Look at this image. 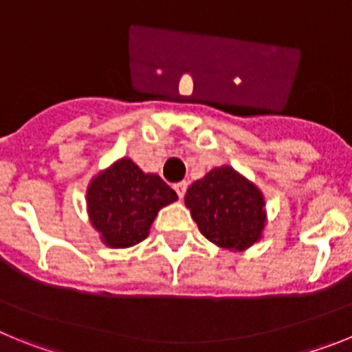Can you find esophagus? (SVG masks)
Listing matches in <instances>:
<instances>
[{"label": "esophagus", "instance_id": "obj_1", "mask_svg": "<svg viewBox=\"0 0 352 352\" xmlns=\"http://www.w3.org/2000/svg\"><path fill=\"white\" fill-rule=\"evenodd\" d=\"M186 186H188V183H186V182H179V183H176V185H174V190H176V194H178L179 199L185 195Z\"/></svg>", "mask_w": 352, "mask_h": 352}]
</instances>
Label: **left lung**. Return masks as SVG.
<instances>
[{
	"mask_svg": "<svg viewBox=\"0 0 352 352\" xmlns=\"http://www.w3.org/2000/svg\"><path fill=\"white\" fill-rule=\"evenodd\" d=\"M185 204L199 231L217 247L241 252L263 238V192L232 167H214L192 183Z\"/></svg>",
	"mask_w": 352,
	"mask_h": 352,
	"instance_id": "left-lung-1",
	"label": "left lung"
}]
</instances>
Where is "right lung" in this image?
Returning a JSON list of instances; mask_svg holds the SVG:
<instances>
[{
  "instance_id": "right-lung-1",
  "label": "right lung",
  "mask_w": 352,
  "mask_h": 352,
  "mask_svg": "<svg viewBox=\"0 0 352 352\" xmlns=\"http://www.w3.org/2000/svg\"><path fill=\"white\" fill-rule=\"evenodd\" d=\"M176 199L158 174L142 173L130 158H120L96 174L86 190L89 222L111 248L141 243L160 208Z\"/></svg>"
}]
</instances>
